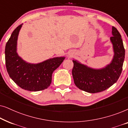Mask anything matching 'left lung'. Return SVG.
<instances>
[{
    "label": "left lung",
    "mask_w": 128,
    "mask_h": 128,
    "mask_svg": "<svg viewBox=\"0 0 128 128\" xmlns=\"http://www.w3.org/2000/svg\"><path fill=\"white\" fill-rule=\"evenodd\" d=\"M112 36L110 38L113 46L112 60L104 68L94 69L76 60L74 64L72 76L75 85L80 90L90 93L106 90L116 83L122 70L125 50L120 33L114 27L112 28Z\"/></svg>",
    "instance_id": "obj_1"
}]
</instances>
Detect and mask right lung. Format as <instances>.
Here are the masks:
<instances>
[{
  "label": "right lung",
  "instance_id": "obj_1",
  "mask_svg": "<svg viewBox=\"0 0 128 128\" xmlns=\"http://www.w3.org/2000/svg\"><path fill=\"white\" fill-rule=\"evenodd\" d=\"M22 24L10 36L5 47V61L10 78L19 87L30 92L45 90L52 82L54 71L65 57H55L38 64H30L23 60L17 52V40Z\"/></svg>",
  "mask_w": 128,
  "mask_h": 128
}]
</instances>
